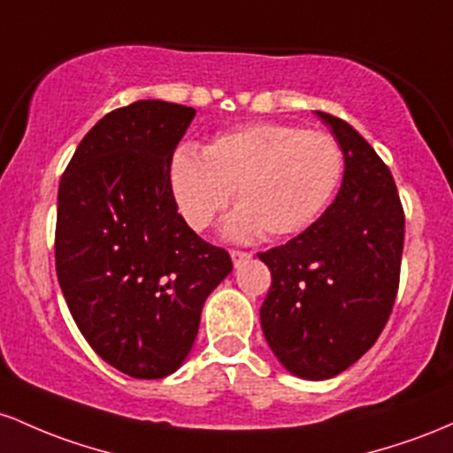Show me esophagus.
Listing matches in <instances>:
<instances>
[{"label":"esophagus","instance_id":"1","mask_svg":"<svg viewBox=\"0 0 453 453\" xmlns=\"http://www.w3.org/2000/svg\"><path fill=\"white\" fill-rule=\"evenodd\" d=\"M231 258H233V265L240 267L243 261H248V258H250V254L242 252V250H231Z\"/></svg>","mask_w":453,"mask_h":453}]
</instances>
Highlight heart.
Listing matches in <instances>:
<instances>
[{
  "mask_svg": "<svg viewBox=\"0 0 453 453\" xmlns=\"http://www.w3.org/2000/svg\"><path fill=\"white\" fill-rule=\"evenodd\" d=\"M344 175L342 147L327 132L287 124L243 126L203 150L180 147L169 165L177 211L195 231L211 225L235 199L225 235L250 242L263 231L288 237L306 231L329 205Z\"/></svg>",
  "mask_w": 453,
  "mask_h": 453,
  "instance_id": "heart-1",
  "label": "heart"
}]
</instances>
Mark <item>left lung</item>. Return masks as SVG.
Here are the masks:
<instances>
[{
	"label": "left lung",
	"mask_w": 453,
	"mask_h": 453,
	"mask_svg": "<svg viewBox=\"0 0 453 453\" xmlns=\"http://www.w3.org/2000/svg\"><path fill=\"white\" fill-rule=\"evenodd\" d=\"M314 113L342 147V186L314 225L258 254L272 272L261 327L288 372L325 380L357 362L388 323L404 211L394 177L368 141L347 121Z\"/></svg>",
	"instance_id": "8db88e82"
}]
</instances>
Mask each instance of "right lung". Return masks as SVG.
<instances>
[{"label": "right lung", "instance_id": "obj_1", "mask_svg": "<svg viewBox=\"0 0 453 453\" xmlns=\"http://www.w3.org/2000/svg\"><path fill=\"white\" fill-rule=\"evenodd\" d=\"M195 115L162 100L111 111L59 181V287L89 347L132 379H165L186 362L203 303L233 272L171 195L173 151Z\"/></svg>", "mask_w": 453, "mask_h": 453}]
</instances>
